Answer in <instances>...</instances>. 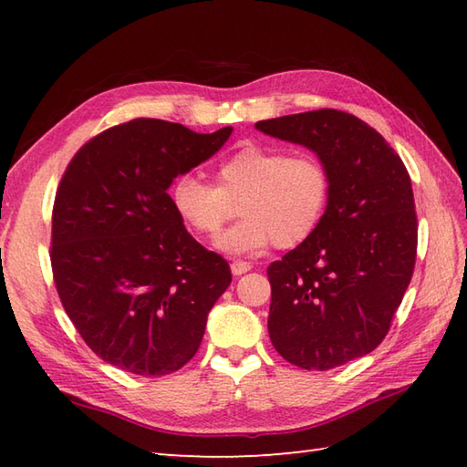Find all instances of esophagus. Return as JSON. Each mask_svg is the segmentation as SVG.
<instances>
[{
	"label": "esophagus",
	"mask_w": 467,
	"mask_h": 467,
	"mask_svg": "<svg viewBox=\"0 0 467 467\" xmlns=\"http://www.w3.org/2000/svg\"><path fill=\"white\" fill-rule=\"evenodd\" d=\"M251 269H253L251 263H246V261H233L231 263V271L234 276H241L244 273H249Z\"/></svg>",
	"instance_id": "34e87169"
}]
</instances>
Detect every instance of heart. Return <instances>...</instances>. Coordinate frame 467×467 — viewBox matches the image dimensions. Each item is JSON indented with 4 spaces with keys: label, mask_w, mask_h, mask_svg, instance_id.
I'll return each instance as SVG.
<instances>
[{
    "label": "heart",
    "mask_w": 467,
    "mask_h": 467,
    "mask_svg": "<svg viewBox=\"0 0 467 467\" xmlns=\"http://www.w3.org/2000/svg\"><path fill=\"white\" fill-rule=\"evenodd\" d=\"M216 186L184 174L171 188V202L182 224L213 239L239 208L243 221L218 236L224 254L244 256L266 246L293 249L319 226L329 204L331 178L315 156H291L281 148L249 144L216 168Z\"/></svg>",
    "instance_id": "heart-1"
}]
</instances>
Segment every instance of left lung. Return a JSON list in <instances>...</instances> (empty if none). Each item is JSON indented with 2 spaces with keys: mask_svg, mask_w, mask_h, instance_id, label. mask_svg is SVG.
<instances>
[{
  "mask_svg": "<svg viewBox=\"0 0 467 467\" xmlns=\"http://www.w3.org/2000/svg\"><path fill=\"white\" fill-rule=\"evenodd\" d=\"M254 128L309 148L331 178L319 226L266 275L275 349L303 369H333L383 341L411 281V178L385 138L353 114L325 108Z\"/></svg>",
  "mask_w": 467,
  "mask_h": 467,
  "instance_id": "1",
  "label": "left lung"
}]
</instances>
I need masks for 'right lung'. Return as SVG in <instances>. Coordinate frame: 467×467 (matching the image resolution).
Here are the masks:
<instances>
[{"label":"right lung","mask_w":467,"mask_h":467,"mask_svg":"<svg viewBox=\"0 0 467 467\" xmlns=\"http://www.w3.org/2000/svg\"><path fill=\"white\" fill-rule=\"evenodd\" d=\"M233 126L196 134L138 118L84 144L59 182L52 269L90 349L134 375H168L201 347L233 276L176 216L168 188L216 154Z\"/></svg>","instance_id":"right-lung-1"}]
</instances>
